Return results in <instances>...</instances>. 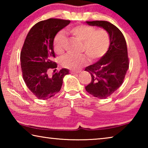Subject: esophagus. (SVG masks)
<instances>
[{"instance_id": "1", "label": "esophagus", "mask_w": 148, "mask_h": 148, "mask_svg": "<svg viewBox=\"0 0 148 148\" xmlns=\"http://www.w3.org/2000/svg\"><path fill=\"white\" fill-rule=\"evenodd\" d=\"M80 72V71H71V74H77V73H79Z\"/></svg>"}]
</instances>
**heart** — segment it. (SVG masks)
I'll use <instances>...</instances> for the list:
<instances>
[{"label": "heart", "instance_id": "heart-1", "mask_svg": "<svg viewBox=\"0 0 148 148\" xmlns=\"http://www.w3.org/2000/svg\"><path fill=\"white\" fill-rule=\"evenodd\" d=\"M67 32L76 39L82 41V49L86 51L89 59H99L106 54L110 46L111 40L108 32L104 29H98L92 27L79 25L67 29ZM66 44V36L59 32L54 38V51L57 54L63 52ZM87 57L84 53H69L61 59V64L65 68L76 70L86 64Z\"/></svg>", "mask_w": 148, "mask_h": 148}]
</instances>
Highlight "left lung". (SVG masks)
Listing matches in <instances>:
<instances>
[{
	"label": "left lung",
	"mask_w": 148,
	"mask_h": 148,
	"mask_svg": "<svg viewBox=\"0 0 148 148\" xmlns=\"http://www.w3.org/2000/svg\"><path fill=\"white\" fill-rule=\"evenodd\" d=\"M91 26H97L108 32L110 48L107 53L93 64L87 66L91 82L86 87V91L97 98H107L121 86L129 69L127 43L121 31L106 21H86Z\"/></svg>",
	"instance_id": "obj_1"
}]
</instances>
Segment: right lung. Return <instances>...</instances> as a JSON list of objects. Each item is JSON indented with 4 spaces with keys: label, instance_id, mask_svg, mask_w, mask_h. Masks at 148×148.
Masks as SVG:
<instances>
[{
    "label": "right lung",
    "instance_id": "1",
    "mask_svg": "<svg viewBox=\"0 0 148 148\" xmlns=\"http://www.w3.org/2000/svg\"><path fill=\"white\" fill-rule=\"evenodd\" d=\"M70 23V20L54 18L40 21L31 29L24 42L20 55L22 74L27 87L39 99H48L58 93L63 77L69 73L68 69H62L52 76L47 74L49 69L57 67L53 61L55 37Z\"/></svg>",
    "mask_w": 148,
    "mask_h": 148
}]
</instances>
